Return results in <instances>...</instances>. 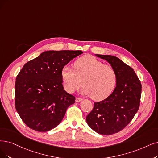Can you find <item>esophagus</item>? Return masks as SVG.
Returning <instances> with one entry per match:
<instances>
[{
  "instance_id": "obj_1",
  "label": "esophagus",
  "mask_w": 158,
  "mask_h": 158,
  "mask_svg": "<svg viewBox=\"0 0 158 158\" xmlns=\"http://www.w3.org/2000/svg\"><path fill=\"white\" fill-rule=\"evenodd\" d=\"M83 99L81 98H79V97H77V98H76V102H81V100H82Z\"/></svg>"
}]
</instances>
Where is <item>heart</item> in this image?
Masks as SVG:
<instances>
[{
	"instance_id": "b5f03b06",
	"label": "heart",
	"mask_w": 158,
	"mask_h": 158,
	"mask_svg": "<svg viewBox=\"0 0 158 158\" xmlns=\"http://www.w3.org/2000/svg\"><path fill=\"white\" fill-rule=\"evenodd\" d=\"M61 78L67 91L73 93L84 85L81 93L91 96L94 100L106 98L114 90L117 74L115 69L91 56L78 58L74 63V69L65 65L61 69Z\"/></svg>"
}]
</instances>
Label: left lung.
I'll list each match as a JSON object with an SVG mask.
<instances>
[{
    "label": "left lung",
    "instance_id": "left-lung-1",
    "mask_svg": "<svg viewBox=\"0 0 158 158\" xmlns=\"http://www.w3.org/2000/svg\"><path fill=\"white\" fill-rule=\"evenodd\" d=\"M96 56L115 69L117 81L114 91L108 97L94 103L86 121L98 134L111 135L124 129L135 116L139 108L142 86L134 69L117 57Z\"/></svg>",
    "mask_w": 158,
    "mask_h": 158
}]
</instances>
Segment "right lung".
Listing matches in <instances>:
<instances>
[{"mask_svg": "<svg viewBox=\"0 0 158 158\" xmlns=\"http://www.w3.org/2000/svg\"><path fill=\"white\" fill-rule=\"evenodd\" d=\"M83 52L48 50L25 64L16 78L15 106L23 121L37 131H48L61 122L75 97L62 85L61 69Z\"/></svg>", "mask_w": 158, "mask_h": 158, "instance_id": "right-lung-1", "label": "right lung"}]
</instances>
